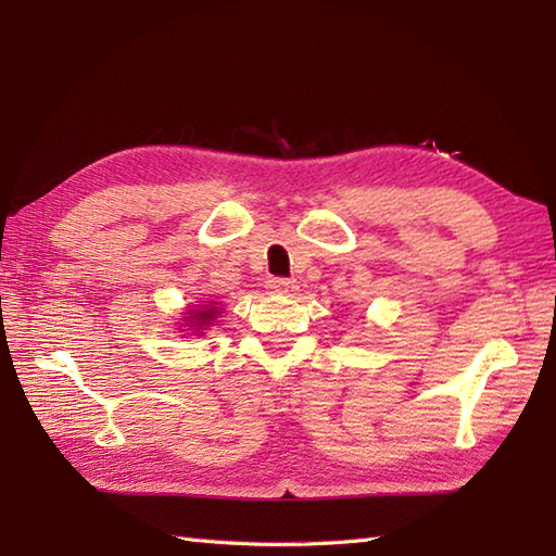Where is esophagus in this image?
<instances>
[{"label": "esophagus", "instance_id": "34e87169", "mask_svg": "<svg viewBox=\"0 0 556 556\" xmlns=\"http://www.w3.org/2000/svg\"><path fill=\"white\" fill-rule=\"evenodd\" d=\"M267 289H269L271 293H291V291H296V285H293L291 279L271 277V279H267Z\"/></svg>", "mask_w": 556, "mask_h": 556}]
</instances>
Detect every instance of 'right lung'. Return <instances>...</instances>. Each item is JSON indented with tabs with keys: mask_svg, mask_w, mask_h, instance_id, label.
Here are the masks:
<instances>
[{
	"mask_svg": "<svg viewBox=\"0 0 556 556\" xmlns=\"http://www.w3.org/2000/svg\"><path fill=\"white\" fill-rule=\"evenodd\" d=\"M188 315H191V317H188V325L200 329L203 325H212L210 320H212V317H215V308H205V311H188Z\"/></svg>",
	"mask_w": 556,
	"mask_h": 556,
	"instance_id": "add662e5",
	"label": "right lung"
}]
</instances>
